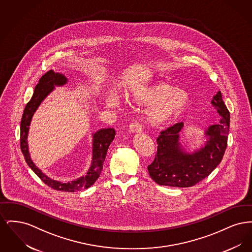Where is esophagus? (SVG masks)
I'll return each mask as SVG.
<instances>
[{
  "label": "esophagus",
  "mask_w": 252,
  "mask_h": 252,
  "mask_svg": "<svg viewBox=\"0 0 252 252\" xmlns=\"http://www.w3.org/2000/svg\"><path fill=\"white\" fill-rule=\"evenodd\" d=\"M129 131L132 133H138L142 131V126L139 122H134L129 126Z\"/></svg>",
  "instance_id": "34e87169"
}]
</instances>
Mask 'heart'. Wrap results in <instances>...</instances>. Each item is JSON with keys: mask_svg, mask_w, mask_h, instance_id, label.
<instances>
[{"mask_svg": "<svg viewBox=\"0 0 252 252\" xmlns=\"http://www.w3.org/2000/svg\"><path fill=\"white\" fill-rule=\"evenodd\" d=\"M127 99L137 105H149L145 115L147 121L155 126L162 125L182 113L189 104L190 98L186 92L176 90L171 85L158 83L127 95ZM107 104L111 108L118 106L114 96H108Z\"/></svg>", "mask_w": 252, "mask_h": 252, "instance_id": "b5f03b06", "label": "heart"}]
</instances>
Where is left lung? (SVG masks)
<instances>
[{
  "label": "left lung",
  "instance_id": "left-lung-1",
  "mask_svg": "<svg viewBox=\"0 0 252 252\" xmlns=\"http://www.w3.org/2000/svg\"><path fill=\"white\" fill-rule=\"evenodd\" d=\"M212 104L221 116L218 125L206 131L209 140L193 154L185 153L179 143L183 123H178L160 131L157 138L156 156L147 169L156 183L172 187H191L207 178L221 162L228 145L229 111L223 102L222 94L214 96Z\"/></svg>",
  "mask_w": 252,
  "mask_h": 252
}]
</instances>
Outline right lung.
Listing matches in <instances>:
<instances>
[{"mask_svg":"<svg viewBox=\"0 0 252 252\" xmlns=\"http://www.w3.org/2000/svg\"><path fill=\"white\" fill-rule=\"evenodd\" d=\"M67 82V78L60 72H55L50 70L45 72L39 79L38 83L35 87V91L30 101L26 104L24 108V114L21 121V149L23 152L26 163L29 165L36 176L42 180L46 185L57 191L63 192H77L91 187L96 180L99 178L102 170L104 160L108 152L109 144L113 141L115 137V129L114 128H104L96 132L94 135V144H93V163L87 175L84 177L79 178L78 180H73L71 182L62 183L60 181L51 180L47 176L42 174V172L36 167L31 160V158L28 152L27 145V134L30 126V122L32 116L35 112L41 101L48 95L54 90V85H64Z\"/></svg>","mask_w":252,"mask_h":252,"instance_id":"right-lung-1","label":"right lung"}]
</instances>
